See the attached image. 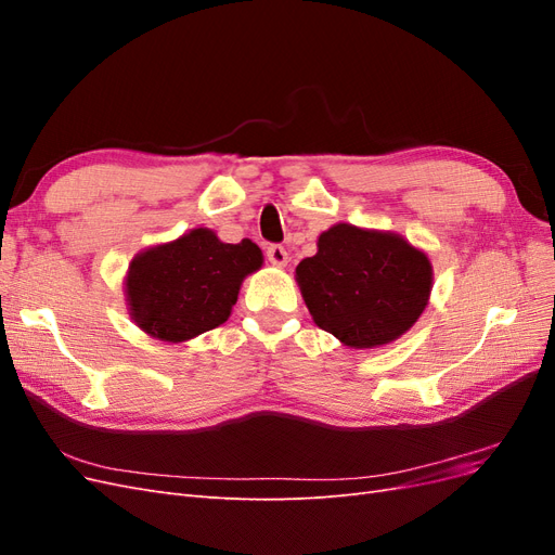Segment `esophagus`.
Instances as JSON below:
<instances>
[{
	"label": "esophagus",
	"mask_w": 555,
	"mask_h": 555,
	"mask_svg": "<svg viewBox=\"0 0 555 555\" xmlns=\"http://www.w3.org/2000/svg\"><path fill=\"white\" fill-rule=\"evenodd\" d=\"M266 257H268V261H271L278 268H284V266H287V261H289L287 249H284L282 245H271V247H268L266 249Z\"/></svg>",
	"instance_id": "1"
}]
</instances>
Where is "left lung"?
Listing matches in <instances>:
<instances>
[{"label":"left lung","mask_w":555,"mask_h":555,"mask_svg":"<svg viewBox=\"0 0 555 555\" xmlns=\"http://www.w3.org/2000/svg\"><path fill=\"white\" fill-rule=\"evenodd\" d=\"M296 282L319 328L354 349L405 335L428 306L433 263L393 231L333 224L317 255L296 266Z\"/></svg>","instance_id":"obj_1"}]
</instances>
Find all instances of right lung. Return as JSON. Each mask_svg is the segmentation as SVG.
Returning a JSON list of instances; mask_svg holds the SVG:
<instances>
[{"mask_svg": "<svg viewBox=\"0 0 555 555\" xmlns=\"http://www.w3.org/2000/svg\"><path fill=\"white\" fill-rule=\"evenodd\" d=\"M263 266L257 243L231 245L206 227L139 251L125 275L129 317L162 343H188L224 324L241 284Z\"/></svg>", "mask_w": 555, "mask_h": 555, "instance_id": "1", "label": "right lung"}]
</instances>
